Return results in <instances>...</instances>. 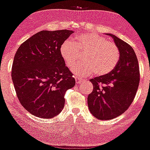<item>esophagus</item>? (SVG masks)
<instances>
[{"instance_id":"1","label":"esophagus","mask_w":150,"mask_h":150,"mask_svg":"<svg viewBox=\"0 0 150 150\" xmlns=\"http://www.w3.org/2000/svg\"><path fill=\"white\" fill-rule=\"evenodd\" d=\"M75 82H76L77 84H80V83H82L84 82V80L79 78V77H75Z\"/></svg>"}]
</instances>
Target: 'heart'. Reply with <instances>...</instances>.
<instances>
[{
    "instance_id": "obj_1",
    "label": "heart",
    "mask_w": 150,
    "mask_h": 150,
    "mask_svg": "<svg viewBox=\"0 0 150 150\" xmlns=\"http://www.w3.org/2000/svg\"><path fill=\"white\" fill-rule=\"evenodd\" d=\"M60 54L69 68L78 60V53H84V63L77 65L73 72L79 76L86 77L94 73L97 76H103L116 68L120 54L115 43L96 33H86L77 36L75 40L64 41L60 47Z\"/></svg>"
}]
</instances>
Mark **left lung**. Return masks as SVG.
<instances>
[{
  "label": "left lung",
  "mask_w": 150,
  "mask_h": 150,
  "mask_svg": "<svg viewBox=\"0 0 150 150\" xmlns=\"http://www.w3.org/2000/svg\"><path fill=\"white\" fill-rule=\"evenodd\" d=\"M108 35L118 47L120 60L111 73L90 80L93 89L87 98L91 113L100 120L123 114L132 103L140 82L138 61L133 49L112 34Z\"/></svg>",
  "instance_id": "8db88e82"
}]
</instances>
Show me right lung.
I'll return each mask as SVG.
<instances>
[{
	"instance_id": "right-lung-1",
	"label": "right lung",
	"mask_w": 150,
	"mask_h": 150,
	"mask_svg": "<svg viewBox=\"0 0 150 150\" xmlns=\"http://www.w3.org/2000/svg\"><path fill=\"white\" fill-rule=\"evenodd\" d=\"M73 33L42 30L18 48L12 64V82L19 102L31 115L51 119L64 109V95L75 85V80L59 50Z\"/></svg>"
}]
</instances>
